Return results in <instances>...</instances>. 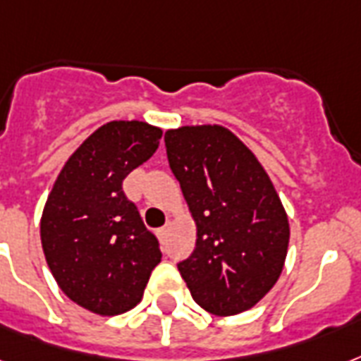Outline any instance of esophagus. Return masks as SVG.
I'll return each instance as SVG.
<instances>
[{"mask_svg": "<svg viewBox=\"0 0 361 361\" xmlns=\"http://www.w3.org/2000/svg\"><path fill=\"white\" fill-rule=\"evenodd\" d=\"M157 235H159V238H161V240H164V238H166V235H169V224L157 231Z\"/></svg>", "mask_w": 361, "mask_h": 361, "instance_id": "34e87169", "label": "esophagus"}]
</instances>
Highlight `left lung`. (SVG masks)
<instances>
[{
	"mask_svg": "<svg viewBox=\"0 0 361 361\" xmlns=\"http://www.w3.org/2000/svg\"><path fill=\"white\" fill-rule=\"evenodd\" d=\"M166 157L197 224V246L178 263L192 299L217 316L252 309L284 269L290 224L271 178L231 130L181 126Z\"/></svg>",
	"mask_w": 361,
	"mask_h": 361,
	"instance_id": "left-lung-1",
	"label": "left lung"
}]
</instances>
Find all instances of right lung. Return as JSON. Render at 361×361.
<instances>
[{"instance_id": "add662e5", "label": "right lung", "mask_w": 361, "mask_h": 361, "mask_svg": "<svg viewBox=\"0 0 361 361\" xmlns=\"http://www.w3.org/2000/svg\"><path fill=\"white\" fill-rule=\"evenodd\" d=\"M162 130L142 121L100 126L68 159L41 217V246L60 290L82 309L115 316L136 307L161 263L157 236L123 181L159 147Z\"/></svg>"}]
</instances>
